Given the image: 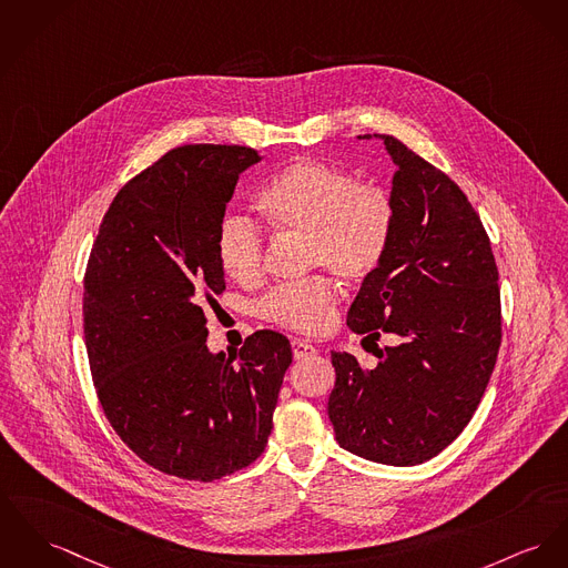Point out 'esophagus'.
<instances>
[{
  "mask_svg": "<svg viewBox=\"0 0 568 568\" xmlns=\"http://www.w3.org/2000/svg\"><path fill=\"white\" fill-rule=\"evenodd\" d=\"M316 353V348L305 341H293V357L295 359H307Z\"/></svg>",
  "mask_w": 568,
  "mask_h": 568,
  "instance_id": "esophagus-1",
  "label": "esophagus"
}]
</instances>
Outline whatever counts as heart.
Returning a JSON list of instances; mask_svg holds the SVG:
<instances>
[{"label": "heart", "instance_id": "1", "mask_svg": "<svg viewBox=\"0 0 568 568\" xmlns=\"http://www.w3.org/2000/svg\"><path fill=\"white\" fill-rule=\"evenodd\" d=\"M256 209L271 226L305 236V261L327 266L346 282H364L377 271L392 239L394 202L377 185L314 159H295L277 170ZM217 256L227 277L241 284L258 280L265 258L261 230L243 217H227L217 230ZM336 305V286L325 275L277 286L261 302V314L288 329H325Z\"/></svg>", "mask_w": 568, "mask_h": 568}]
</instances>
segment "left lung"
<instances>
[{"label": "left lung", "mask_w": 568, "mask_h": 568, "mask_svg": "<svg viewBox=\"0 0 568 568\" xmlns=\"http://www.w3.org/2000/svg\"><path fill=\"white\" fill-rule=\"evenodd\" d=\"M375 138L396 165L394 227L346 325L373 341L381 328L396 344L378 351L371 371L332 353L327 414L344 450L409 467L448 448L480 405L501 342L499 286L491 241L467 195L400 140Z\"/></svg>", "instance_id": "left-lung-1"}]
</instances>
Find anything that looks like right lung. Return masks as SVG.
Returning a JSON list of instances; mask_svg holds the SVG:
<instances>
[{"instance_id":"right-lung-1","label":"right lung","mask_w":568,"mask_h":568,"mask_svg":"<svg viewBox=\"0 0 568 568\" xmlns=\"http://www.w3.org/2000/svg\"><path fill=\"white\" fill-rule=\"evenodd\" d=\"M261 154L195 144L165 152L115 193L83 277L97 396L118 437L183 480L230 476L263 450L291 342L263 329L239 355L206 346V305L226 291L217 230Z\"/></svg>"}]
</instances>
